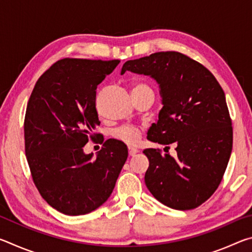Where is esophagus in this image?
<instances>
[{"label":"esophagus","mask_w":252,"mask_h":252,"mask_svg":"<svg viewBox=\"0 0 252 252\" xmlns=\"http://www.w3.org/2000/svg\"><path fill=\"white\" fill-rule=\"evenodd\" d=\"M139 151H138V149H135V148H131V147H129V156L130 157H134L136 153H138Z\"/></svg>","instance_id":"obj_1"}]
</instances>
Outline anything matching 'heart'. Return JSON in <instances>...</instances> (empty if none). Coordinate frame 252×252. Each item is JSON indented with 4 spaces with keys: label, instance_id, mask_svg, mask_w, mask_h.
Wrapping results in <instances>:
<instances>
[{
    "label": "heart",
    "instance_id": "heart-1",
    "mask_svg": "<svg viewBox=\"0 0 252 252\" xmlns=\"http://www.w3.org/2000/svg\"><path fill=\"white\" fill-rule=\"evenodd\" d=\"M141 88H149V87L144 84H139L136 85L134 89H141ZM113 134L116 138H118L119 140H121V141L126 142L127 144L136 143L139 141L140 135H141L139 129H136V127H133V126H122L120 129L114 131Z\"/></svg>",
    "mask_w": 252,
    "mask_h": 252
}]
</instances>
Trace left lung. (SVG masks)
Here are the masks:
<instances>
[{
  "label": "left lung",
  "instance_id": "1",
  "mask_svg": "<svg viewBox=\"0 0 252 252\" xmlns=\"http://www.w3.org/2000/svg\"><path fill=\"white\" fill-rule=\"evenodd\" d=\"M126 71L149 75L159 84L162 109L148 140L177 146L176 158L157 149L143 151L149 159L147 188L169 208L199 207L219 187L232 150L222 88L207 67L173 51L126 61L121 74Z\"/></svg>",
  "mask_w": 252,
  "mask_h": 252
}]
</instances>
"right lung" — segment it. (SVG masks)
Wrapping results in <instances>:
<instances>
[{
    "label": "right lung",
    "mask_w": 252,
    "mask_h": 252,
    "mask_svg": "<svg viewBox=\"0 0 252 252\" xmlns=\"http://www.w3.org/2000/svg\"><path fill=\"white\" fill-rule=\"evenodd\" d=\"M120 63L63 59L37 80L24 120L25 156L46 202L67 216L87 215L112 193L127 148L110 139L93 158L83 148L100 126L96 88Z\"/></svg>",
    "instance_id": "right-lung-1"
}]
</instances>
